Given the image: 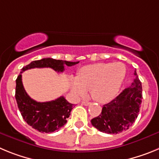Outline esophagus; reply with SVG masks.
<instances>
[{
	"label": "esophagus",
	"mask_w": 159,
	"mask_h": 159,
	"mask_svg": "<svg viewBox=\"0 0 159 159\" xmlns=\"http://www.w3.org/2000/svg\"><path fill=\"white\" fill-rule=\"evenodd\" d=\"M91 102H88V101H82V104H84V106H88Z\"/></svg>",
	"instance_id": "esophagus-1"
}]
</instances>
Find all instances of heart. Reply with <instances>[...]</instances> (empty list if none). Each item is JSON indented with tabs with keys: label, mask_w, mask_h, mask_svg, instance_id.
Wrapping results in <instances>:
<instances>
[{
	"label": "heart",
	"mask_w": 159,
	"mask_h": 159,
	"mask_svg": "<svg viewBox=\"0 0 159 159\" xmlns=\"http://www.w3.org/2000/svg\"><path fill=\"white\" fill-rule=\"evenodd\" d=\"M127 69L121 62L99 63L84 66L77 77H71V88L75 96H84L90 89L95 100L107 102L116 97L126 77Z\"/></svg>",
	"instance_id": "b5f03b06"
}]
</instances>
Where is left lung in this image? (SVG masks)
Here are the masks:
<instances>
[{
  "instance_id": "8db88e82",
  "label": "left lung",
  "mask_w": 159,
  "mask_h": 159,
  "mask_svg": "<svg viewBox=\"0 0 159 159\" xmlns=\"http://www.w3.org/2000/svg\"><path fill=\"white\" fill-rule=\"evenodd\" d=\"M134 80L116 99L103 105L100 115L91 120L92 126L107 134L127 130L139 116L143 99L142 83L136 71Z\"/></svg>"
}]
</instances>
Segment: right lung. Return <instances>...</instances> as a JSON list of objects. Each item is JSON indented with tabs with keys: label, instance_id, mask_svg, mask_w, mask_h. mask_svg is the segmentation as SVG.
Segmentation results:
<instances>
[{
	"label": "right lung",
	"instance_id": "obj_1",
	"mask_svg": "<svg viewBox=\"0 0 159 159\" xmlns=\"http://www.w3.org/2000/svg\"><path fill=\"white\" fill-rule=\"evenodd\" d=\"M78 62L43 58L35 60L24 67L16 80L15 97L20 112L25 121L40 132L52 133L58 130L67 123V119L71 115L73 104L67 102L64 96L49 102H36L26 93L22 84L21 73L31 68L50 67L57 72L64 71V65L71 67Z\"/></svg>",
	"mask_w": 159,
	"mask_h": 159
}]
</instances>
